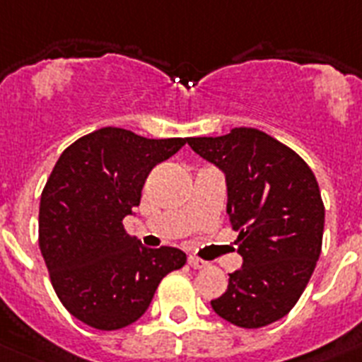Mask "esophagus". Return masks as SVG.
<instances>
[{
    "label": "esophagus",
    "instance_id": "obj_1",
    "mask_svg": "<svg viewBox=\"0 0 362 362\" xmlns=\"http://www.w3.org/2000/svg\"><path fill=\"white\" fill-rule=\"evenodd\" d=\"M188 267L194 268V270H199V268L207 267V262L203 261V259H199V257L190 255V257H188Z\"/></svg>",
    "mask_w": 362,
    "mask_h": 362
}]
</instances>
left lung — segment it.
Wrapping results in <instances>:
<instances>
[{
    "label": "left lung",
    "mask_w": 362,
    "mask_h": 362,
    "mask_svg": "<svg viewBox=\"0 0 362 362\" xmlns=\"http://www.w3.org/2000/svg\"><path fill=\"white\" fill-rule=\"evenodd\" d=\"M226 175L228 214L238 233L240 270L211 301L229 324L255 329L279 320L305 291L324 235V203L300 155L253 127L187 139Z\"/></svg>",
    "instance_id": "left-lung-1"
}]
</instances>
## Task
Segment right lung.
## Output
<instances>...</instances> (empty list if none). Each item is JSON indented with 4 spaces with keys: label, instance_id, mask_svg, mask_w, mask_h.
<instances>
[{
    "label": "right lung",
    "instance_id": "right-lung-1",
    "mask_svg": "<svg viewBox=\"0 0 362 362\" xmlns=\"http://www.w3.org/2000/svg\"><path fill=\"white\" fill-rule=\"evenodd\" d=\"M185 144L103 127L57 160L40 198L38 242L59 300L83 324L101 331L133 324L160 279L187 262L177 247L142 246L122 223L151 168Z\"/></svg>",
    "mask_w": 362,
    "mask_h": 362
}]
</instances>
